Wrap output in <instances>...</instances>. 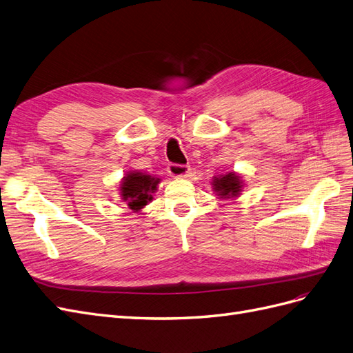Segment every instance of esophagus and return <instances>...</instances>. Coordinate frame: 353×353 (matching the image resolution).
I'll return each mask as SVG.
<instances>
[{"mask_svg": "<svg viewBox=\"0 0 353 353\" xmlns=\"http://www.w3.org/2000/svg\"><path fill=\"white\" fill-rule=\"evenodd\" d=\"M189 171H191V168H189L188 165L168 164V173L173 177H186L189 174Z\"/></svg>", "mask_w": 353, "mask_h": 353, "instance_id": "obj_1", "label": "esophagus"}]
</instances>
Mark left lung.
Masks as SVG:
<instances>
[{"label":"left lung","instance_id":"8db88e82","mask_svg":"<svg viewBox=\"0 0 353 353\" xmlns=\"http://www.w3.org/2000/svg\"><path fill=\"white\" fill-rule=\"evenodd\" d=\"M212 185L216 195L221 198H234L239 196L243 188L241 177L234 173V171H228L227 174H221L212 180Z\"/></svg>","mask_w":353,"mask_h":353}]
</instances>
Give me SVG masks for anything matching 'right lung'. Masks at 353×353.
<instances>
[{
    "instance_id": "add662e5",
    "label": "right lung",
    "mask_w": 353,
    "mask_h": 353,
    "mask_svg": "<svg viewBox=\"0 0 353 353\" xmlns=\"http://www.w3.org/2000/svg\"><path fill=\"white\" fill-rule=\"evenodd\" d=\"M158 183V177H153L146 173H140V171H130V173L122 179L119 186L122 200L128 204L131 210L139 212L153 200L152 194L157 191Z\"/></svg>"
}]
</instances>
